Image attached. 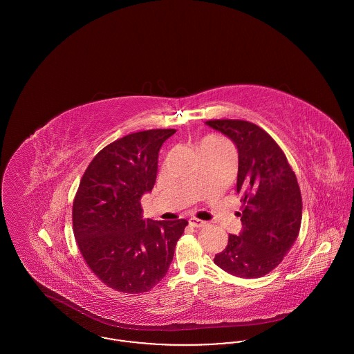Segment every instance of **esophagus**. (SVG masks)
Returning <instances> with one entry per match:
<instances>
[{
    "instance_id": "obj_1",
    "label": "esophagus",
    "mask_w": 354,
    "mask_h": 354,
    "mask_svg": "<svg viewBox=\"0 0 354 354\" xmlns=\"http://www.w3.org/2000/svg\"><path fill=\"white\" fill-rule=\"evenodd\" d=\"M189 224L192 225V227H195V228H203V227H205L207 225V221H203V220L199 219H189Z\"/></svg>"
}]
</instances>
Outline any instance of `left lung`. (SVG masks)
Listing matches in <instances>:
<instances>
[{
	"instance_id": "obj_1",
	"label": "left lung",
	"mask_w": 354,
	"mask_h": 354,
	"mask_svg": "<svg viewBox=\"0 0 354 354\" xmlns=\"http://www.w3.org/2000/svg\"><path fill=\"white\" fill-rule=\"evenodd\" d=\"M237 149L236 191L241 196V232L230 235L214 263L243 279L274 270L296 241L303 216L301 192L286 153L259 126L239 119L207 120Z\"/></svg>"
}]
</instances>
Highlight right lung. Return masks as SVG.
I'll return each mask as SVG.
<instances>
[{"instance_id": "1", "label": "right lung", "mask_w": 354, "mask_h": 354, "mask_svg": "<svg viewBox=\"0 0 354 354\" xmlns=\"http://www.w3.org/2000/svg\"><path fill=\"white\" fill-rule=\"evenodd\" d=\"M174 129L126 135L95 155L73 203V230L88 268L103 284L143 293L167 273L188 221L143 219L140 199L151 192L162 145Z\"/></svg>"}]
</instances>
